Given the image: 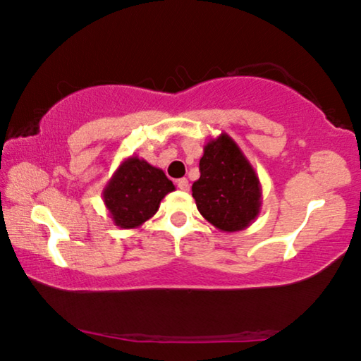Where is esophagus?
<instances>
[{
  "instance_id": "esophagus-1",
  "label": "esophagus",
  "mask_w": 361,
  "mask_h": 361,
  "mask_svg": "<svg viewBox=\"0 0 361 361\" xmlns=\"http://www.w3.org/2000/svg\"><path fill=\"white\" fill-rule=\"evenodd\" d=\"M176 186H178V190H181V191H190V181H188L186 178H181L176 181Z\"/></svg>"
}]
</instances>
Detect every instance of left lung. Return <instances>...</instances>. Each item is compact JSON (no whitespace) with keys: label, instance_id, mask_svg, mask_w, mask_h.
Listing matches in <instances>:
<instances>
[{"label":"left lung","instance_id":"obj_1","mask_svg":"<svg viewBox=\"0 0 361 361\" xmlns=\"http://www.w3.org/2000/svg\"><path fill=\"white\" fill-rule=\"evenodd\" d=\"M201 176L192 183L197 210L220 231L250 226L260 214L262 186L255 170L230 135L221 133L204 146Z\"/></svg>","mask_w":361,"mask_h":361}]
</instances>
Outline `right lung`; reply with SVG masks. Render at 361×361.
Masks as SVG:
<instances>
[{"instance_id": "obj_1", "label": "right lung", "mask_w": 361, "mask_h": 361, "mask_svg": "<svg viewBox=\"0 0 361 361\" xmlns=\"http://www.w3.org/2000/svg\"><path fill=\"white\" fill-rule=\"evenodd\" d=\"M171 191L175 186L164 170L138 156H130L107 181L102 199L114 225L133 230L156 215L160 201Z\"/></svg>"}]
</instances>
